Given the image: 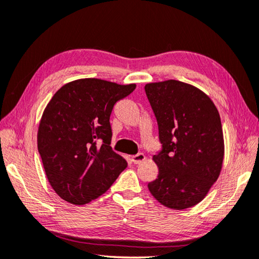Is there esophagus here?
Instances as JSON below:
<instances>
[{
    "label": "esophagus",
    "instance_id": "1",
    "mask_svg": "<svg viewBox=\"0 0 259 259\" xmlns=\"http://www.w3.org/2000/svg\"><path fill=\"white\" fill-rule=\"evenodd\" d=\"M146 159V157L144 154H138L131 157V160H133L134 164H140L141 161H144Z\"/></svg>",
    "mask_w": 259,
    "mask_h": 259
}]
</instances>
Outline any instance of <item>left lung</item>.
Wrapping results in <instances>:
<instances>
[{"label": "left lung", "instance_id": "obj_1", "mask_svg": "<svg viewBox=\"0 0 259 259\" xmlns=\"http://www.w3.org/2000/svg\"><path fill=\"white\" fill-rule=\"evenodd\" d=\"M145 91L156 115L163 150L153 156L158 176L149 192L168 209L184 210L204 199L218 180L225 156L220 114L195 86L167 79Z\"/></svg>", "mask_w": 259, "mask_h": 259}]
</instances>
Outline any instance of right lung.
Segmentation results:
<instances>
[{"label":"right lung","mask_w":259,"mask_h":259,"mask_svg":"<svg viewBox=\"0 0 259 259\" xmlns=\"http://www.w3.org/2000/svg\"><path fill=\"white\" fill-rule=\"evenodd\" d=\"M136 84L79 78L63 85L46 105L37 143L46 176L59 197L84 205L102 195L126 167L111 149L110 115ZM102 140L100 147L96 141Z\"/></svg>","instance_id":"1"}]
</instances>
